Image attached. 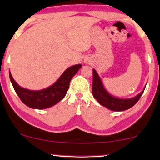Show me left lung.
Wrapping results in <instances>:
<instances>
[{
    "label": "left lung",
    "instance_id": "1",
    "mask_svg": "<svg viewBox=\"0 0 160 160\" xmlns=\"http://www.w3.org/2000/svg\"><path fill=\"white\" fill-rule=\"evenodd\" d=\"M145 88L143 91L132 98L121 99L111 95L106 88L103 86V84L100 77L98 75L96 69H93V86H92V93L93 97L98 101L100 105L105 106L108 109L114 111V112H121L132 108L140 99L141 96L144 93Z\"/></svg>",
    "mask_w": 160,
    "mask_h": 160
}]
</instances>
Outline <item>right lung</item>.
Here are the masks:
<instances>
[{"label":"right lung","instance_id":"1","mask_svg":"<svg viewBox=\"0 0 160 160\" xmlns=\"http://www.w3.org/2000/svg\"><path fill=\"white\" fill-rule=\"evenodd\" d=\"M81 67L82 64L69 67L53 84L39 91H32L20 87L12 78L10 71L9 74L13 88L24 104L34 109H44L54 106L65 97L69 89V82Z\"/></svg>","mask_w":160,"mask_h":160}]
</instances>
